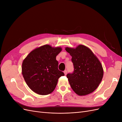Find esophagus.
<instances>
[{
    "label": "esophagus",
    "mask_w": 122,
    "mask_h": 122,
    "mask_svg": "<svg viewBox=\"0 0 122 122\" xmlns=\"http://www.w3.org/2000/svg\"><path fill=\"white\" fill-rule=\"evenodd\" d=\"M64 73L65 75H67V70H65V71H64Z\"/></svg>",
    "instance_id": "34e87169"
}]
</instances>
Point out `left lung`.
Returning a JSON list of instances; mask_svg holds the SVG:
<instances>
[{"mask_svg": "<svg viewBox=\"0 0 122 122\" xmlns=\"http://www.w3.org/2000/svg\"><path fill=\"white\" fill-rule=\"evenodd\" d=\"M72 56L74 72L67 75L72 90L79 96L92 93L99 86L103 76L102 66L92 50L79 45L75 48L66 47Z\"/></svg>", "mask_w": 122, "mask_h": 122, "instance_id": "1", "label": "left lung"}]
</instances>
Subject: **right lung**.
Wrapping results in <instances>:
<instances>
[{"mask_svg": "<svg viewBox=\"0 0 122 122\" xmlns=\"http://www.w3.org/2000/svg\"><path fill=\"white\" fill-rule=\"evenodd\" d=\"M61 47L45 45L28 54L22 62V73L28 87L35 93L48 95L54 90L58 79L64 73L58 69L57 55Z\"/></svg>", "mask_w": 122, "mask_h": 122, "instance_id": "right-lung-1", "label": "right lung"}]
</instances>
